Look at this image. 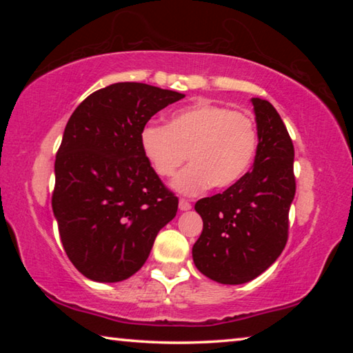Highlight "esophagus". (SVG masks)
<instances>
[{
    "instance_id": "obj_1",
    "label": "esophagus",
    "mask_w": 353,
    "mask_h": 353,
    "mask_svg": "<svg viewBox=\"0 0 353 353\" xmlns=\"http://www.w3.org/2000/svg\"><path fill=\"white\" fill-rule=\"evenodd\" d=\"M179 208H181L182 212H187L191 208V204L187 199H181V201H179Z\"/></svg>"
}]
</instances>
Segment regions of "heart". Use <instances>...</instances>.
Here are the masks:
<instances>
[{
    "label": "heart",
    "instance_id": "1",
    "mask_svg": "<svg viewBox=\"0 0 353 353\" xmlns=\"http://www.w3.org/2000/svg\"><path fill=\"white\" fill-rule=\"evenodd\" d=\"M141 152L160 177H170L185 160L191 163L174 181L182 194L208 187L229 188L254 163L259 132L252 118L229 107L196 103L171 113L168 124L148 123L140 134Z\"/></svg>",
    "mask_w": 353,
    "mask_h": 353
}]
</instances>
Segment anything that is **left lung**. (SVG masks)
Returning <instances> with one entry per match:
<instances>
[{"label": "left lung", "mask_w": 353, "mask_h": 353, "mask_svg": "<svg viewBox=\"0 0 353 353\" xmlns=\"http://www.w3.org/2000/svg\"><path fill=\"white\" fill-rule=\"evenodd\" d=\"M250 101L259 132L252 170L194 205L204 227L193 246V261L204 276L224 285L250 282L279 259L288 240V213L296 194L288 130L270 101Z\"/></svg>", "instance_id": "1"}]
</instances>
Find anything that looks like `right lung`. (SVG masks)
I'll use <instances>...</instances> for the list:
<instances>
[{"instance_id": "obj_1", "label": "right lung", "mask_w": 353, "mask_h": 353, "mask_svg": "<svg viewBox=\"0 0 353 353\" xmlns=\"http://www.w3.org/2000/svg\"><path fill=\"white\" fill-rule=\"evenodd\" d=\"M185 94L140 82L92 93L70 117L54 163L52 212L70 261L94 282L126 280L148 260L179 199L141 152L140 134Z\"/></svg>"}]
</instances>
